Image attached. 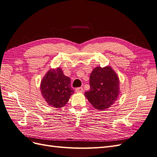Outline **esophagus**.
<instances>
[{"label":"esophagus","instance_id":"34e87169","mask_svg":"<svg viewBox=\"0 0 157 157\" xmlns=\"http://www.w3.org/2000/svg\"><path fill=\"white\" fill-rule=\"evenodd\" d=\"M75 92L77 93H82L84 92V90H83V88L82 87H79V88H77L75 89Z\"/></svg>","mask_w":157,"mask_h":157}]
</instances>
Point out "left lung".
Instances as JSON below:
<instances>
[{"label": "left lung", "instance_id": "1", "mask_svg": "<svg viewBox=\"0 0 157 157\" xmlns=\"http://www.w3.org/2000/svg\"><path fill=\"white\" fill-rule=\"evenodd\" d=\"M119 78L111 67L98 66L90 74V89L84 96L95 109L105 111L119 97Z\"/></svg>", "mask_w": 157, "mask_h": 157}]
</instances>
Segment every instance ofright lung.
Returning a JSON list of instances; mask_svg holds the SVG:
<instances>
[{"mask_svg":"<svg viewBox=\"0 0 157 157\" xmlns=\"http://www.w3.org/2000/svg\"><path fill=\"white\" fill-rule=\"evenodd\" d=\"M70 85V78L60 67L50 69L41 80V94L49 106L59 109L67 104L74 93Z\"/></svg>","mask_w":157,"mask_h":157,"instance_id":"1","label":"right lung"}]
</instances>
